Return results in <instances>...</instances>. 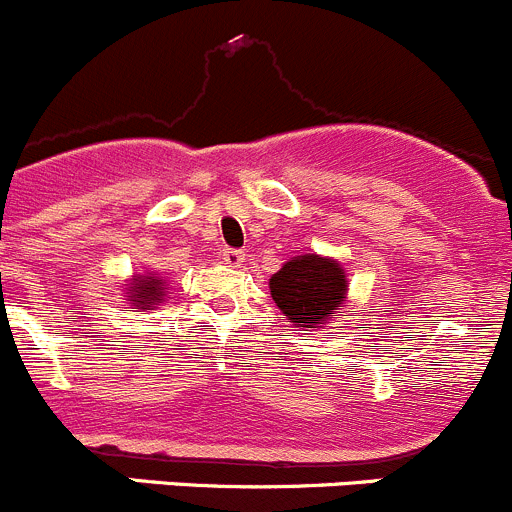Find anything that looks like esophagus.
<instances>
[{
	"label": "esophagus",
	"mask_w": 512,
	"mask_h": 512,
	"mask_svg": "<svg viewBox=\"0 0 512 512\" xmlns=\"http://www.w3.org/2000/svg\"><path fill=\"white\" fill-rule=\"evenodd\" d=\"M221 256H224V261L234 268L244 266V261H246V254L241 249H224L221 251Z\"/></svg>",
	"instance_id": "esophagus-1"
}]
</instances>
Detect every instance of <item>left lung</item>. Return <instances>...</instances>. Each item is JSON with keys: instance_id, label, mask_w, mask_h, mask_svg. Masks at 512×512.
<instances>
[{"instance_id": "obj_1", "label": "left lung", "mask_w": 512, "mask_h": 512, "mask_svg": "<svg viewBox=\"0 0 512 512\" xmlns=\"http://www.w3.org/2000/svg\"><path fill=\"white\" fill-rule=\"evenodd\" d=\"M268 288L276 306L293 326L313 331L326 323L331 313H341L338 308L346 301L348 281L338 261L303 254L283 263L281 271L268 278Z\"/></svg>"}]
</instances>
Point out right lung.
<instances>
[{
	"label": "right lung",
	"mask_w": 512,
	"mask_h": 512,
	"mask_svg": "<svg viewBox=\"0 0 512 512\" xmlns=\"http://www.w3.org/2000/svg\"><path fill=\"white\" fill-rule=\"evenodd\" d=\"M164 278H159L156 273H141V276H134L129 283V301L131 306L136 308H151L159 306L164 301Z\"/></svg>",
	"instance_id": "right-lung-1"
}]
</instances>
